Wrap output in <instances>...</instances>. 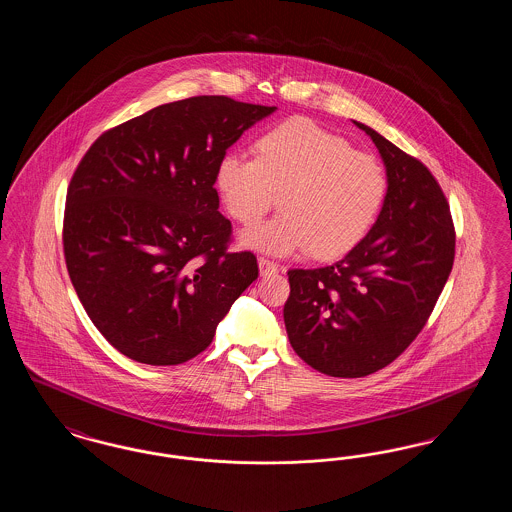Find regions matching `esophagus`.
<instances>
[{
	"mask_svg": "<svg viewBox=\"0 0 512 512\" xmlns=\"http://www.w3.org/2000/svg\"><path fill=\"white\" fill-rule=\"evenodd\" d=\"M259 272H261V276H268V274H276L278 272V265L276 263H272V261H268L265 257H259Z\"/></svg>",
	"mask_w": 512,
	"mask_h": 512,
	"instance_id": "obj_1",
	"label": "esophagus"
}]
</instances>
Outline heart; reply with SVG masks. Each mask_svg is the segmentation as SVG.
Segmentation results:
<instances>
[{
    "mask_svg": "<svg viewBox=\"0 0 512 512\" xmlns=\"http://www.w3.org/2000/svg\"><path fill=\"white\" fill-rule=\"evenodd\" d=\"M215 186L232 219L251 226L278 194L280 215L242 234V244L286 257L305 249L336 259L359 244L378 217L388 178L382 163L315 122L292 119L253 144V159L224 155Z\"/></svg>",
    "mask_w": 512,
    "mask_h": 512,
    "instance_id": "b5f03b06",
    "label": "heart"
}]
</instances>
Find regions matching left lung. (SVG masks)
Instances as JSON below:
<instances>
[{"mask_svg": "<svg viewBox=\"0 0 512 512\" xmlns=\"http://www.w3.org/2000/svg\"><path fill=\"white\" fill-rule=\"evenodd\" d=\"M388 192L365 238L330 267L292 268L284 305L293 351L336 378L395 361L424 328L455 259V230L436 178L363 122Z\"/></svg>", "mask_w": 512, "mask_h": 512, "instance_id": "obj_1", "label": "left lung"}]
</instances>
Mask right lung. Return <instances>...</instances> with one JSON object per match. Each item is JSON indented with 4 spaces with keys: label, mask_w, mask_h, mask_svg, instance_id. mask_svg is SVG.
<instances>
[{
    "label": "right lung",
    "mask_w": 512,
    "mask_h": 512,
    "mask_svg": "<svg viewBox=\"0 0 512 512\" xmlns=\"http://www.w3.org/2000/svg\"><path fill=\"white\" fill-rule=\"evenodd\" d=\"M276 107L224 96L159 105L105 132L74 172L63 247L80 303L103 338L144 365L205 351L257 280L228 253L215 176L226 149Z\"/></svg>",
    "instance_id": "obj_1"
}]
</instances>
